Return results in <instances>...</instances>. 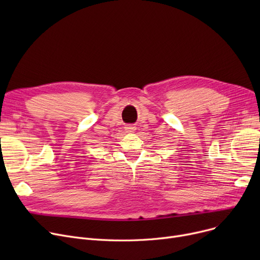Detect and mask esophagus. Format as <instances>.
Instances as JSON below:
<instances>
[{"mask_svg":"<svg viewBox=\"0 0 260 260\" xmlns=\"http://www.w3.org/2000/svg\"><path fill=\"white\" fill-rule=\"evenodd\" d=\"M125 129L127 133H134L136 131V127L133 125H127V126H125Z\"/></svg>","mask_w":260,"mask_h":260,"instance_id":"obj_1","label":"esophagus"}]
</instances>
